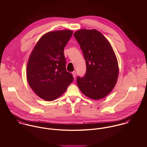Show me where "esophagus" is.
I'll list each match as a JSON object with an SVG mask.
<instances>
[{
  "instance_id": "1",
  "label": "esophagus",
  "mask_w": 147,
  "mask_h": 147,
  "mask_svg": "<svg viewBox=\"0 0 147 147\" xmlns=\"http://www.w3.org/2000/svg\"><path fill=\"white\" fill-rule=\"evenodd\" d=\"M72 75H73V76H74V78H75L76 77V72H75V71H74V72H72Z\"/></svg>"
}]
</instances>
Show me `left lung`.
I'll list each match as a JSON object with an SVG mask.
<instances>
[{"mask_svg":"<svg viewBox=\"0 0 147 147\" xmlns=\"http://www.w3.org/2000/svg\"><path fill=\"white\" fill-rule=\"evenodd\" d=\"M74 36L80 46L86 65L85 76L78 77V87L91 99L103 98L112 91L118 78V63L113 47L96 29H80Z\"/></svg>","mask_w":147,"mask_h":147,"instance_id":"8db88e82","label":"left lung"}]
</instances>
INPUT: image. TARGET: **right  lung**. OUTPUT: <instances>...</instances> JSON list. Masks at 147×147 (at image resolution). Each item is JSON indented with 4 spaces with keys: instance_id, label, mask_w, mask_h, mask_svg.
I'll list each match as a JSON object with an SVG mask.
<instances>
[{
    "instance_id": "1",
    "label": "right lung",
    "mask_w": 147,
    "mask_h": 147,
    "mask_svg": "<svg viewBox=\"0 0 147 147\" xmlns=\"http://www.w3.org/2000/svg\"><path fill=\"white\" fill-rule=\"evenodd\" d=\"M73 31L63 30L43 34L33 48L26 67L28 83L34 92L47 101L65 92L74 80L65 68L64 49Z\"/></svg>"
}]
</instances>
